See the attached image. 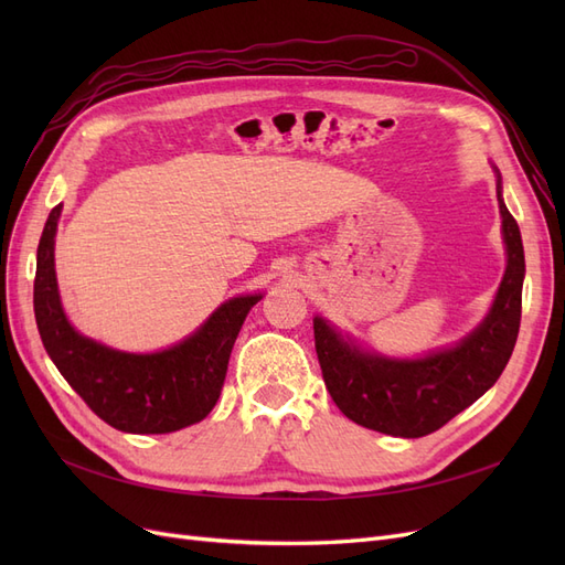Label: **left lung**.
<instances>
[{
  "instance_id": "obj_1",
  "label": "left lung",
  "mask_w": 565,
  "mask_h": 565,
  "mask_svg": "<svg viewBox=\"0 0 565 565\" xmlns=\"http://www.w3.org/2000/svg\"><path fill=\"white\" fill-rule=\"evenodd\" d=\"M498 202L507 243V270L488 318L455 349L419 361H388L355 349L322 318L313 320L316 353L324 386L351 422L401 438H422L446 426L500 380L521 328L525 276L516 218Z\"/></svg>"
}]
</instances>
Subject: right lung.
Segmentation results:
<instances>
[{"instance_id":"1","label":"right lung","mask_w":565,"mask_h":565,"mask_svg":"<svg viewBox=\"0 0 565 565\" xmlns=\"http://www.w3.org/2000/svg\"><path fill=\"white\" fill-rule=\"evenodd\" d=\"M61 207L51 210L40 237L35 318L42 344L65 382L92 413L127 434H172L207 417L224 388L237 332L262 295L221 303L193 337L167 351H113L77 334L61 309L54 270Z\"/></svg>"}]
</instances>
